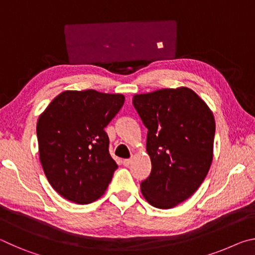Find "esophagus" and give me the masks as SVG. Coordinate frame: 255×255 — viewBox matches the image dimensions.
<instances>
[{
	"label": "esophagus",
	"mask_w": 255,
	"mask_h": 255,
	"mask_svg": "<svg viewBox=\"0 0 255 255\" xmlns=\"http://www.w3.org/2000/svg\"><path fill=\"white\" fill-rule=\"evenodd\" d=\"M123 163H124L125 166H129L131 164V159L130 158H126V159H124Z\"/></svg>",
	"instance_id": "1"
}]
</instances>
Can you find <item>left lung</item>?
Instances as JSON below:
<instances>
[{
	"mask_svg": "<svg viewBox=\"0 0 255 255\" xmlns=\"http://www.w3.org/2000/svg\"><path fill=\"white\" fill-rule=\"evenodd\" d=\"M132 105L148 129L146 149L152 161L141 192L156 208H173L196 192L210 169L213 112L188 88L136 94Z\"/></svg>",
	"mask_w": 255,
	"mask_h": 255,
	"instance_id": "8db88e82",
	"label": "left lung"
}]
</instances>
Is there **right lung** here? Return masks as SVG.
<instances>
[{
	"mask_svg": "<svg viewBox=\"0 0 255 255\" xmlns=\"http://www.w3.org/2000/svg\"><path fill=\"white\" fill-rule=\"evenodd\" d=\"M125 102L123 94L65 91L37 123L40 162L60 196L79 205L102 196L117 170L109 153L108 126Z\"/></svg>",
	"mask_w": 255,
	"mask_h": 255,
	"instance_id": "obj_1",
	"label": "right lung"
}]
</instances>
